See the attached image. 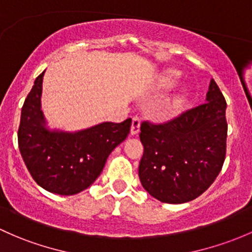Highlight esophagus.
<instances>
[{"label": "esophagus", "mask_w": 252, "mask_h": 252, "mask_svg": "<svg viewBox=\"0 0 252 252\" xmlns=\"http://www.w3.org/2000/svg\"><path fill=\"white\" fill-rule=\"evenodd\" d=\"M140 131V119L137 117L133 118V122H131V128H130V135H137Z\"/></svg>", "instance_id": "esophagus-1"}]
</instances>
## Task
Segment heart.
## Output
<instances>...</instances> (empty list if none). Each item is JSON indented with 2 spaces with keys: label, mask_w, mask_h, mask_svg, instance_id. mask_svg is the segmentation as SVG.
Returning <instances> with one entry per match:
<instances>
[{
  "label": "heart",
  "mask_w": 252,
  "mask_h": 252,
  "mask_svg": "<svg viewBox=\"0 0 252 252\" xmlns=\"http://www.w3.org/2000/svg\"><path fill=\"white\" fill-rule=\"evenodd\" d=\"M180 78V73L176 70H165L158 78V87L161 89H169L177 83ZM189 92L187 89H182L177 94H175L170 100L165 102L161 107V116L164 118H174L179 116L186 107L189 101Z\"/></svg>",
  "instance_id": "heart-1"
}]
</instances>
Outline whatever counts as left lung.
Masks as SVG:
<instances>
[{
  "instance_id": "1",
  "label": "left lung",
  "mask_w": 252,
  "mask_h": 252,
  "mask_svg": "<svg viewBox=\"0 0 252 252\" xmlns=\"http://www.w3.org/2000/svg\"><path fill=\"white\" fill-rule=\"evenodd\" d=\"M205 100L168 123L141 124L140 181L161 203L195 199L221 171L226 157L227 104L214 79Z\"/></svg>"
}]
</instances>
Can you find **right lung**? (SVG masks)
I'll return each instance as SVG.
<instances>
[{"label": "right lung", "mask_w": 252, "mask_h": 252, "mask_svg": "<svg viewBox=\"0 0 252 252\" xmlns=\"http://www.w3.org/2000/svg\"><path fill=\"white\" fill-rule=\"evenodd\" d=\"M44 72L35 79L21 108L18 144L37 185L60 195L77 194L94 184L110 153L130 131L131 119L77 131L50 129L41 110Z\"/></svg>", "instance_id": "obj_1"}]
</instances>
